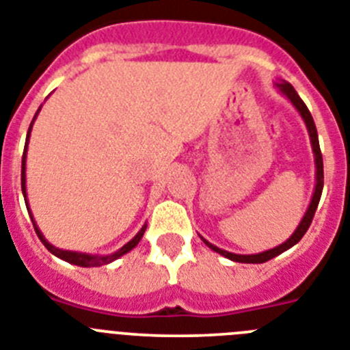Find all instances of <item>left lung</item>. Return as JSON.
Returning a JSON list of instances; mask_svg holds the SVG:
<instances>
[{"label":"left lung","instance_id":"8db88e82","mask_svg":"<svg viewBox=\"0 0 350 350\" xmlns=\"http://www.w3.org/2000/svg\"><path fill=\"white\" fill-rule=\"evenodd\" d=\"M280 86V90L284 91L285 95H287V98L291 100V102L294 103V107L297 109V111L301 112L303 120H305L306 126H308V132H310V139H312V148H314V153H315V163H317V185H315V192H314V197H312V202H310V208L308 211H306V215L303 217L301 224H299V227L296 229V232L291 236V238L287 239L285 243H282L280 247L276 248H271V250L267 252H262V254H257V255H236V254H230V252H226V250H220V248L213 247L211 243H208L204 239V243L208 245L211 250L218 252V254H221L224 257H227V259L230 260H236V262H247V264H260V262H266V260L273 259V257H276V255H280L282 252L288 250L291 247H294L299 239L305 236V232L308 230L310 224H312V220H314V215H315V209H317L319 206V200H321V193H322V187H324V165H322V153H321V148H319V137H317V129H315V123H314V118H312V114H310L308 107L305 105V102H303L301 98H299V95L296 93V90H294L293 86L288 83H284V84H278Z\"/></svg>","mask_w":350,"mask_h":350}]
</instances>
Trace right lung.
<instances>
[{"mask_svg":"<svg viewBox=\"0 0 350 350\" xmlns=\"http://www.w3.org/2000/svg\"><path fill=\"white\" fill-rule=\"evenodd\" d=\"M36 116V114H35ZM35 120V118H33ZM33 124V123H31ZM31 124H29V130H31ZM29 130H28V139H29ZM26 148H28V142H26ZM26 148H24V154H23V171H21V187H23V193L24 197H26V174H24V171H26ZM31 221H33V227H35V232L36 236L40 238V241L44 243L45 248H47L49 252H53L54 255H57L59 259L66 260V262L70 264H75V266H83V267H90V266H102V264H109L112 262L114 259H118V257H121V255H124L126 252L132 250L135 245H137L139 241H141L142 238V234H144L146 230V226L142 227L141 230L137 232V236L132 239V241H129L126 245H124L123 248H120V250L116 252V254H112V255H105V257H98V255H86V254H77V252H68V250H59V248L53 247L51 243L47 241V239L42 236V232L38 230V227H36L35 220H33L31 217Z\"/></svg>","mask_w":350,"mask_h":350,"instance_id":"1","label":"right lung"}]
</instances>
